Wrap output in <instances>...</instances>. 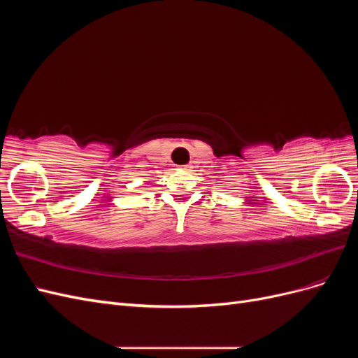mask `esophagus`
<instances>
[{"label":"esophagus","mask_w":358,"mask_h":358,"mask_svg":"<svg viewBox=\"0 0 358 358\" xmlns=\"http://www.w3.org/2000/svg\"><path fill=\"white\" fill-rule=\"evenodd\" d=\"M180 169L185 170V171H189V170H191V166H189V164H185V166H182Z\"/></svg>","instance_id":"34e87169"}]
</instances>
